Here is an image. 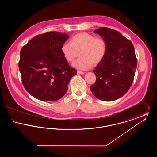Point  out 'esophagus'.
<instances>
[{"mask_svg": "<svg viewBox=\"0 0 157 157\" xmlns=\"http://www.w3.org/2000/svg\"><path fill=\"white\" fill-rule=\"evenodd\" d=\"M77 73H78V74H81V75H83V74H85V72H82V71H78Z\"/></svg>", "mask_w": 157, "mask_h": 157, "instance_id": "1", "label": "esophagus"}]
</instances>
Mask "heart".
Wrapping results in <instances>:
<instances>
[{
	"instance_id": "b5f03b06",
	"label": "heart",
	"mask_w": 157,
	"mask_h": 157,
	"mask_svg": "<svg viewBox=\"0 0 157 157\" xmlns=\"http://www.w3.org/2000/svg\"><path fill=\"white\" fill-rule=\"evenodd\" d=\"M61 52L68 62H72L79 52L80 58L75 60L73 66L79 69L86 70L104 59L106 45L102 38L83 32L74 35L70 43L62 45Z\"/></svg>"
}]
</instances>
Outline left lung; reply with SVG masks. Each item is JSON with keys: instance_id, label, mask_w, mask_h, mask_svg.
<instances>
[{"instance_id": "8db88e82", "label": "left lung", "mask_w": 157, "mask_h": 157, "mask_svg": "<svg viewBox=\"0 0 157 157\" xmlns=\"http://www.w3.org/2000/svg\"><path fill=\"white\" fill-rule=\"evenodd\" d=\"M94 32L103 37L106 53L93 71L97 79L90 90L100 100L115 101L127 93L134 81L137 65L134 47L117 30L102 27Z\"/></svg>"}]
</instances>
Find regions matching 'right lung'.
<instances>
[{"instance_id":"obj_1","label":"right lung","mask_w":157,"mask_h":157,"mask_svg":"<svg viewBox=\"0 0 157 157\" xmlns=\"http://www.w3.org/2000/svg\"><path fill=\"white\" fill-rule=\"evenodd\" d=\"M68 37L62 32H48L33 37L22 48L19 69L23 85L32 97L55 101L67 92L69 82L77 73L61 52Z\"/></svg>"}]
</instances>
